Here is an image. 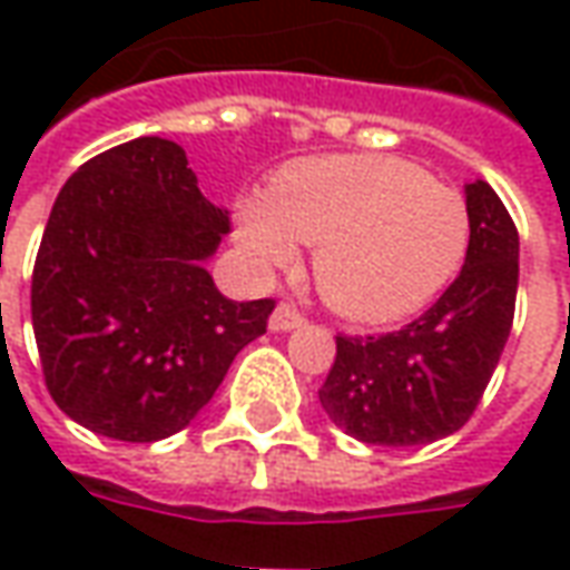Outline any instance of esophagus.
<instances>
[{"mask_svg": "<svg viewBox=\"0 0 570 570\" xmlns=\"http://www.w3.org/2000/svg\"><path fill=\"white\" fill-rule=\"evenodd\" d=\"M305 324V317L293 308V305H286V302H281L277 308H274V314L268 317V326H272L274 333H286V330H296V326Z\"/></svg>", "mask_w": 570, "mask_h": 570, "instance_id": "esophagus-1", "label": "esophagus"}]
</instances>
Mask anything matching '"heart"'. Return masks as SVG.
Masks as SVG:
<instances>
[{"label": "heart", "mask_w": 570, "mask_h": 570, "mask_svg": "<svg viewBox=\"0 0 570 570\" xmlns=\"http://www.w3.org/2000/svg\"><path fill=\"white\" fill-rule=\"evenodd\" d=\"M472 218L456 188L376 154L308 157L274 175L268 194L234 206V240L256 272L286 268L314 246V284L333 312L395 324L451 284Z\"/></svg>", "instance_id": "1"}]
</instances>
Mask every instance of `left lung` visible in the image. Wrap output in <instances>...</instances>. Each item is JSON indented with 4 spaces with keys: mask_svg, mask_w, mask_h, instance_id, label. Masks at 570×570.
I'll return each instance as SVG.
<instances>
[{
    "mask_svg": "<svg viewBox=\"0 0 570 570\" xmlns=\"http://www.w3.org/2000/svg\"><path fill=\"white\" fill-rule=\"evenodd\" d=\"M472 218L460 277L413 324L385 336H336L321 385L326 416L380 448H416L463 429L512 330L519 230L488 181L465 185Z\"/></svg>",
    "mask_w": 570,
    "mask_h": 570,
    "instance_id": "8db88e82",
    "label": "left lung"
}]
</instances>
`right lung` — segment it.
Here are the masks:
<instances>
[{
	"instance_id": "obj_1",
	"label": "right lung",
	"mask_w": 570,
	"mask_h": 570,
	"mask_svg": "<svg viewBox=\"0 0 570 570\" xmlns=\"http://www.w3.org/2000/svg\"><path fill=\"white\" fill-rule=\"evenodd\" d=\"M228 234L185 150L145 135L82 163L51 206L33 333L55 404L89 432L150 444L200 413L272 298L234 302L206 262Z\"/></svg>"
}]
</instances>
